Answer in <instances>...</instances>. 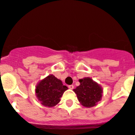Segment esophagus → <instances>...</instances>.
Listing matches in <instances>:
<instances>
[{
	"instance_id": "34e87169",
	"label": "esophagus",
	"mask_w": 135,
	"mask_h": 135,
	"mask_svg": "<svg viewBox=\"0 0 135 135\" xmlns=\"http://www.w3.org/2000/svg\"><path fill=\"white\" fill-rule=\"evenodd\" d=\"M68 88L70 89H73L74 88V86L72 85V84H71V85H69L68 86Z\"/></svg>"
}]
</instances>
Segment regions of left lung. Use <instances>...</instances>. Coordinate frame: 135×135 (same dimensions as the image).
Wrapping results in <instances>:
<instances>
[{
  "instance_id": "left-lung-1",
  "label": "left lung",
  "mask_w": 135,
  "mask_h": 135,
  "mask_svg": "<svg viewBox=\"0 0 135 135\" xmlns=\"http://www.w3.org/2000/svg\"><path fill=\"white\" fill-rule=\"evenodd\" d=\"M80 83L74 91L80 103L86 108H92L101 101L103 90L101 86L90 78L80 79Z\"/></svg>"
}]
</instances>
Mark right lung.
Wrapping results in <instances>:
<instances>
[{
    "label": "right lung",
    "instance_id": "add662e5",
    "mask_svg": "<svg viewBox=\"0 0 135 135\" xmlns=\"http://www.w3.org/2000/svg\"><path fill=\"white\" fill-rule=\"evenodd\" d=\"M68 87L61 80L51 74L38 82L36 87V95L42 105L51 108L59 103L60 98Z\"/></svg>",
    "mask_w": 135,
    "mask_h": 135
}]
</instances>
